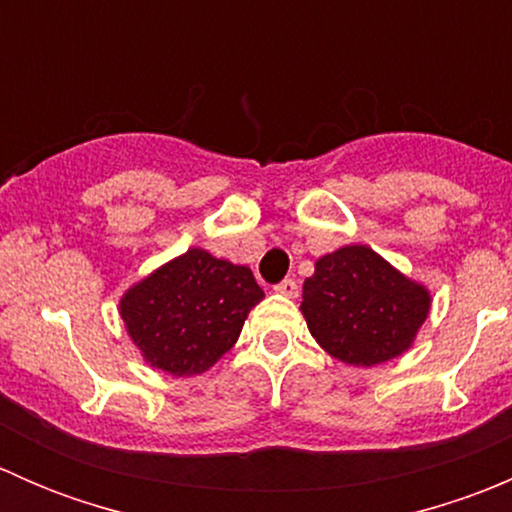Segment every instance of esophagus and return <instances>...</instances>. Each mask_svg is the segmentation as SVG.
<instances>
[{"label": "esophagus", "mask_w": 512, "mask_h": 512, "mask_svg": "<svg viewBox=\"0 0 512 512\" xmlns=\"http://www.w3.org/2000/svg\"><path fill=\"white\" fill-rule=\"evenodd\" d=\"M275 292H280V294H285V297H297V292H299V287H297V282L294 280H282L280 285H275Z\"/></svg>", "instance_id": "34e87169"}]
</instances>
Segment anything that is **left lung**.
<instances>
[{
  "label": "left lung",
  "instance_id": "obj_1",
  "mask_svg": "<svg viewBox=\"0 0 512 512\" xmlns=\"http://www.w3.org/2000/svg\"><path fill=\"white\" fill-rule=\"evenodd\" d=\"M431 294L366 245L324 255L304 280L302 314L319 347L354 366L404 354L426 322Z\"/></svg>",
  "mask_w": 512,
  "mask_h": 512
}]
</instances>
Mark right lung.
Instances as JSON below:
<instances>
[{"label": "right lung", "mask_w": 512, "mask_h": 512, "mask_svg": "<svg viewBox=\"0 0 512 512\" xmlns=\"http://www.w3.org/2000/svg\"><path fill=\"white\" fill-rule=\"evenodd\" d=\"M262 297L250 267L193 247L128 289L121 317L148 364L193 376L230 352Z\"/></svg>", "instance_id": "1"}]
</instances>
